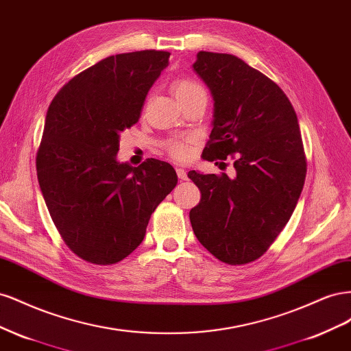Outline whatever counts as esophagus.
<instances>
[{"instance_id":"34e87169","label":"esophagus","mask_w":351,"mask_h":351,"mask_svg":"<svg viewBox=\"0 0 351 351\" xmlns=\"http://www.w3.org/2000/svg\"><path fill=\"white\" fill-rule=\"evenodd\" d=\"M176 171H177V177L180 180H187V171H186L184 168H177Z\"/></svg>"}]
</instances>
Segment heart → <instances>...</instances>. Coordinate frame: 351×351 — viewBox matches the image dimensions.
Returning a JSON list of instances; mask_svg holds the SVG:
<instances>
[{"label":"heart","mask_w":351,"mask_h":351,"mask_svg":"<svg viewBox=\"0 0 351 351\" xmlns=\"http://www.w3.org/2000/svg\"><path fill=\"white\" fill-rule=\"evenodd\" d=\"M195 89H202L200 84H197L195 80H190V79H180V80H176L173 84V90L176 93V97H180V95L187 93V92H192ZM165 149L169 155L177 159L186 158L190 152L186 139L168 141L165 145Z\"/></svg>","instance_id":"obj_1"}]
</instances>
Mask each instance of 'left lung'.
Returning <instances> with one entry per match:
<instances>
[{"mask_svg": "<svg viewBox=\"0 0 351 351\" xmlns=\"http://www.w3.org/2000/svg\"><path fill=\"white\" fill-rule=\"evenodd\" d=\"M214 98L202 156L234 159L236 177L189 171L202 197L190 210L197 240L217 259H259L289 222L306 178L297 115L277 83L231 54L199 51L193 64Z\"/></svg>", "mask_w": 351, "mask_h": 351, "instance_id": "obj_1", "label": "left lung"}]
</instances>
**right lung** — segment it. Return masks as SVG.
<instances>
[{
  "label": "right lung",
  "instance_id": "right-lung-1",
  "mask_svg": "<svg viewBox=\"0 0 351 351\" xmlns=\"http://www.w3.org/2000/svg\"><path fill=\"white\" fill-rule=\"evenodd\" d=\"M168 58L155 49L107 57L74 76L49 105L38 180L62 240L83 261L112 265L129 256L177 184L168 162L117 161L120 134L139 121Z\"/></svg>",
  "mask_w": 351,
  "mask_h": 351
}]
</instances>
